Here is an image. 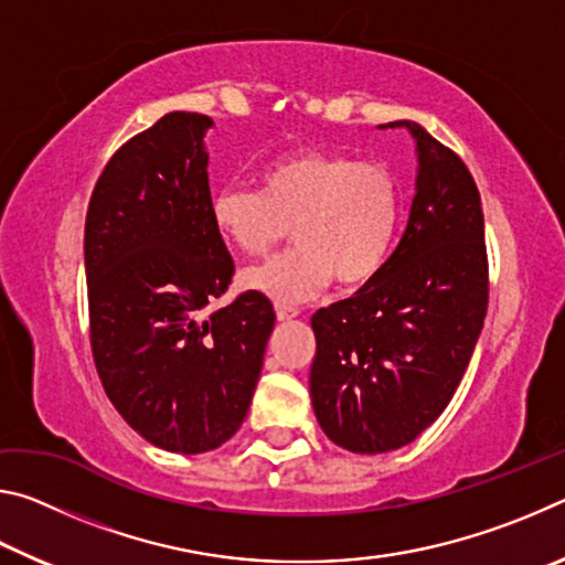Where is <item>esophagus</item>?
Wrapping results in <instances>:
<instances>
[{
	"instance_id": "1",
	"label": "esophagus",
	"mask_w": 565,
	"mask_h": 565,
	"mask_svg": "<svg viewBox=\"0 0 565 565\" xmlns=\"http://www.w3.org/2000/svg\"><path fill=\"white\" fill-rule=\"evenodd\" d=\"M299 317V309H294V306H276V319L279 321H291Z\"/></svg>"
}]
</instances>
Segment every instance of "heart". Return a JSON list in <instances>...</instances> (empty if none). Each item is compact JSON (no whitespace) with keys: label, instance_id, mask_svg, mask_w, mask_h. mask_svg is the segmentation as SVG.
Listing matches in <instances>:
<instances>
[{"label":"heart","instance_id":"obj_1","mask_svg":"<svg viewBox=\"0 0 565 565\" xmlns=\"http://www.w3.org/2000/svg\"><path fill=\"white\" fill-rule=\"evenodd\" d=\"M391 171L343 151L306 149L264 169L262 191L228 186L212 199V224L226 244L264 254L291 226L294 248L246 266V291L289 306L309 301L337 279L361 286L381 271L398 226Z\"/></svg>","mask_w":565,"mask_h":565}]
</instances>
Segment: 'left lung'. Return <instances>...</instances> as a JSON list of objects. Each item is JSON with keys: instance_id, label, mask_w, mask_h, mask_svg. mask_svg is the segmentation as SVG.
I'll list each match as a JSON object with an SVG mask.
<instances>
[{"instance_id": "left-lung-1", "label": "left lung", "mask_w": 565, "mask_h": 565, "mask_svg": "<svg viewBox=\"0 0 565 565\" xmlns=\"http://www.w3.org/2000/svg\"><path fill=\"white\" fill-rule=\"evenodd\" d=\"M418 174L406 232L374 279L311 317V404L353 454L406 446L444 414L473 356L489 306V259L476 181L416 121ZM384 129V127H381Z\"/></svg>"}]
</instances>
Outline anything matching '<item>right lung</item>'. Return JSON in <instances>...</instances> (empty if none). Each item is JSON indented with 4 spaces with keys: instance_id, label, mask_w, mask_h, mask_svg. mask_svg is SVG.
Returning a JSON list of instances; mask_svg holds the SVG:
<instances>
[{
    "instance_id": "add662e5",
    "label": "right lung",
    "mask_w": 565,
    "mask_h": 565,
    "mask_svg": "<svg viewBox=\"0 0 565 565\" xmlns=\"http://www.w3.org/2000/svg\"><path fill=\"white\" fill-rule=\"evenodd\" d=\"M206 114L171 111L104 167L84 226L89 331L114 408L149 444L204 454L244 424L274 331V306L232 284L212 224Z\"/></svg>"
}]
</instances>
